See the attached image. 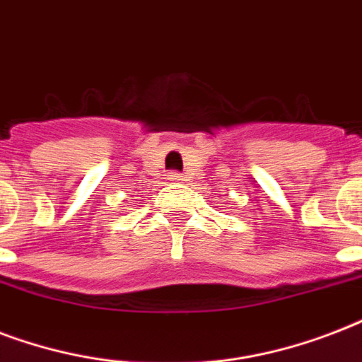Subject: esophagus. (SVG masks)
<instances>
[{"mask_svg":"<svg viewBox=\"0 0 362 362\" xmlns=\"http://www.w3.org/2000/svg\"><path fill=\"white\" fill-rule=\"evenodd\" d=\"M169 180L170 182H182L184 180V176L180 173H169Z\"/></svg>","mask_w":362,"mask_h":362,"instance_id":"1","label":"esophagus"}]
</instances>
